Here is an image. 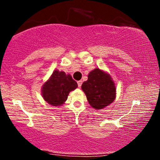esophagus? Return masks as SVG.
<instances>
[{"label": "esophagus", "mask_w": 160, "mask_h": 160, "mask_svg": "<svg viewBox=\"0 0 160 160\" xmlns=\"http://www.w3.org/2000/svg\"><path fill=\"white\" fill-rule=\"evenodd\" d=\"M78 87H81V86H82L81 80H79V81H78Z\"/></svg>", "instance_id": "1"}]
</instances>
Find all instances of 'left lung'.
<instances>
[{"instance_id": "1", "label": "left lung", "mask_w": 160, "mask_h": 160, "mask_svg": "<svg viewBox=\"0 0 160 160\" xmlns=\"http://www.w3.org/2000/svg\"><path fill=\"white\" fill-rule=\"evenodd\" d=\"M88 102L92 108L101 110L114 101L116 87L109 74L99 68L92 71L88 80L82 84Z\"/></svg>"}]
</instances>
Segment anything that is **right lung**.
<instances>
[{"label":"right lung","mask_w":160,"mask_h":160,"mask_svg":"<svg viewBox=\"0 0 160 160\" xmlns=\"http://www.w3.org/2000/svg\"><path fill=\"white\" fill-rule=\"evenodd\" d=\"M78 87V83L70 74L56 70L48 81L42 86V95L51 105L59 106L67 100L71 91Z\"/></svg>","instance_id":"add662e5"}]
</instances>
